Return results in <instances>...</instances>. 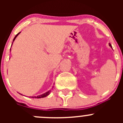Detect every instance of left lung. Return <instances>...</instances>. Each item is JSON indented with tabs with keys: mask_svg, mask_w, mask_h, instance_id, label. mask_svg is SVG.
<instances>
[{
	"mask_svg": "<svg viewBox=\"0 0 123 123\" xmlns=\"http://www.w3.org/2000/svg\"><path fill=\"white\" fill-rule=\"evenodd\" d=\"M109 45H110V46L111 47V48H112V46H111V44H110H110H109Z\"/></svg>",
	"mask_w": 123,
	"mask_h": 123,
	"instance_id": "1",
	"label": "left lung"
}]
</instances>
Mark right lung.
Listing matches in <instances>:
<instances>
[{
    "label": "right lung",
    "mask_w": 123,
    "mask_h": 123,
    "mask_svg": "<svg viewBox=\"0 0 123 123\" xmlns=\"http://www.w3.org/2000/svg\"><path fill=\"white\" fill-rule=\"evenodd\" d=\"M20 33H21V32H19V33H18V34H17V35H16L15 36V37H14V38H13V42H14V40H15L16 37H17L18 36V34H19ZM13 42H12V43H13ZM50 92H51V90H49V91H48V92H47L44 93L42 94V95H38V96H30V98H38H38H45V97H46L47 96H48V95H49V94L50 93ZM19 94H20V95H21V93H19Z\"/></svg>",
    "instance_id": "add662e5"
}]
</instances>
